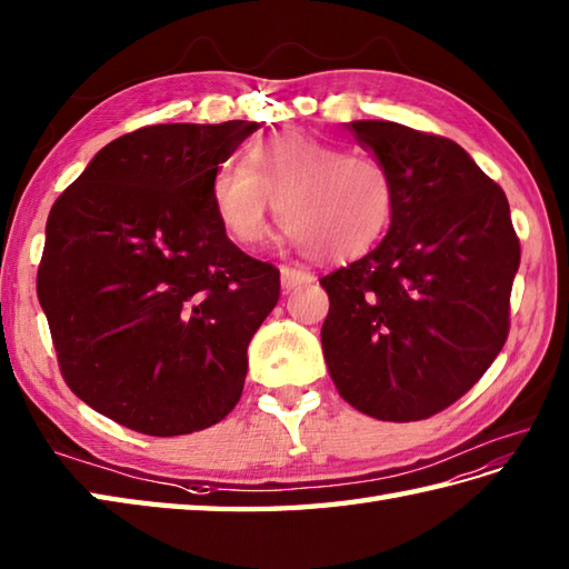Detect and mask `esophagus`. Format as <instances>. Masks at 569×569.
<instances>
[{"mask_svg":"<svg viewBox=\"0 0 569 569\" xmlns=\"http://www.w3.org/2000/svg\"><path fill=\"white\" fill-rule=\"evenodd\" d=\"M280 274H282V289H287V292H289V289L299 287V284H311V282H315V274L307 272V270L282 268Z\"/></svg>","mask_w":569,"mask_h":569,"instance_id":"1","label":"esophagus"}]
</instances>
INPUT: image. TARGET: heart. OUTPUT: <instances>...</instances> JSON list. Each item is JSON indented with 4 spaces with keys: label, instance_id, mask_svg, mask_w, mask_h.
Instances as JSON below:
<instances>
[{
    "label": "heart",
    "instance_id": "1",
    "mask_svg": "<svg viewBox=\"0 0 569 569\" xmlns=\"http://www.w3.org/2000/svg\"><path fill=\"white\" fill-rule=\"evenodd\" d=\"M211 203L240 246L268 236V211L311 260L346 262L366 254L390 226L396 187L382 161L305 132L254 139L242 161L213 169Z\"/></svg>",
    "mask_w": 569,
    "mask_h": 569
}]
</instances>
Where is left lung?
<instances>
[{
	"label": "left lung",
	"mask_w": 569,
	"mask_h": 569,
	"mask_svg": "<svg viewBox=\"0 0 569 569\" xmlns=\"http://www.w3.org/2000/svg\"><path fill=\"white\" fill-rule=\"evenodd\" d=\"M396 187L388 236L321 277L323 361L339 396L415 422L459 400L508 336L520 242L503 189L447 137L386 120L346 124Z\"/></svg>",
	"instance_id": "left-lung-1"
}]
</instances>
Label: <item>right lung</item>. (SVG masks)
Instances as JSON below:
<instances>
[{
  "instance_id": "1",
  "label": "right lung",
  "mask_w": 569,
  "mask_h": 569,
  "mask_svg": "<svg viewBox=\"0 0 569 569\" xmlns=\"http://www.w3.org/2000/svg\"><path fill=\"white\" fill-rule=\"evenodd\" d=\"M258 127H142L102 147L51 208L37 292L58 366L134 432H199L240 400L280 270L230 242L211 177Z\"/></svg>"
}]
</instances>
